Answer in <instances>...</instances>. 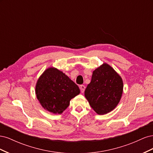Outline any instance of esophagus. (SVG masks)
<instances>
[{
  "label": "esophagus",
  "instance_id": "34e87169",
  "mask_svg": "<svg viewBox=\"0 0 153 153\" xmlns=\"http://www.w3.org/2000/svg\"><path fill=\"white\" fill-rule=\"evenodd\" d=\"M80 91H81V92L82 93H84V91H85V87L84 85H80Z\"/></svg>",
  "mask_w": 153,
  "mask_h": 153
}]
</instances>
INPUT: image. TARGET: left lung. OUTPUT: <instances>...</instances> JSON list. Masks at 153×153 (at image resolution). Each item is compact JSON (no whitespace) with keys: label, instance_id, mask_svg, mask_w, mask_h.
Here are the masks:
<instances>
[{"label":"left lung","instance_id":"8db88e82","mask_svg":"<svg viewBox=\"0 0 153 153\" xmlns=\"http://www.w3.org/2000/svg\"><path fill=\"white\" fill-rule=\"evenodd\" d=\"M123 92L121 76L109 64L103 63L92 72L84 95L92 108L98 114L104 115L116 107Z\"/></svg>","mask_w":153,"mask_h":153}]
</instances>
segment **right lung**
I'll return each instance as SVG.
<instances>
[{"mask_svg":"<svg viewBox=\"0 0 153 153\" xmlns=\"http://www.w3.org/2000/svg\"><path fill=\"white\" fill-rule=\"evenodd\" d=\"M35 92L42 107L55 114H61L72 98L80 94L79 87L65 73L56 68L45 69L36 82Z\"/></svg>","mask_w":153,"mask_h":153,"instance_id":"obj_1","label":"right lung"}]
</instances>
